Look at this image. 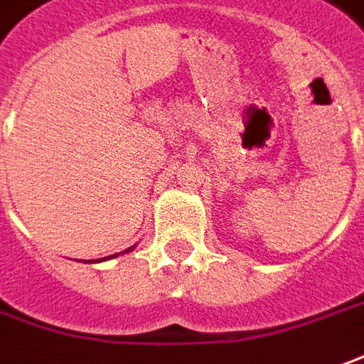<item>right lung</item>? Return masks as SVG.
<instances>
[{"mask_svg": "<svg viewBox=\"0 0 364 364\" xmlns=\"http://www.w3.org/2000/svg\"><path fill=\"white\" fill-rule=\"evenodd\" d=\"M131 249H133V247H129V249H127V251H123V253H129ZM119 255V253H117ZM117 255H111V257H117ZM111 257H107V259H111ZM99 261H105V257H103V259H99Z\"/></svg>", "mask_w": 364, "mask_h": 364, "instance_id": "right-lung-1", "label": "right lung"}]
</instances>
